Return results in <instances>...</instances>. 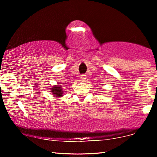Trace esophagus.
<instances>
[{"instance_id":"obj_1","label":"esophagus","mask_w":157,"mask_h":157,"mask_svg":"<svg viewBox=\"0 0 157 157\" xmlns=\"http://www.w3.org/2000/svg\"><path fill=\"white\" fill-rule=\"evenodd\" d=\"M80 79H81V80L82 82H84L85 80H86V75H82Z\"/></svg>"}]
</instances>
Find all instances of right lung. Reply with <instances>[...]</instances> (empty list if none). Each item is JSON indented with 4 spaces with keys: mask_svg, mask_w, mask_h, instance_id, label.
Instances as JSON below:
<instances>
[{
    "mask_svg": "<svg viewBox=\"0 0 157 157\" xmlns=\"http://www.w3.org/2000/svg\"><path fill=\"white\" fill-rule=\"evenodd\" d=\"M63 89L62 85L57 84V85H55L54 86H52V89H50V91H51L53 96L55 98H60V97L63 96V94H64L63 92L64 91H63Z\"/></svg>",
    "mask_w": 157,
    "mask_h": 157,
    "instance_id": "obj_1",
    "label": "right lung"
}]
</instances>
